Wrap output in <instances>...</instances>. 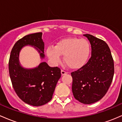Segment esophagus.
Segmentation results:
<instances>
[{"mask_svg": "<svg viewBox=\"0 0 122 122\" xmlns=\"http://www.w3.org/2000/svg\"><path fill=\"white\" fill-rule=\"evenodd\" d=\"M67 73H68L67 72L63 70H61V75H62V76H64V75L67 74Z\"/></svg>", "mask_w": 122, "mask_h": 122, "instance_id": "esophagus-1", "label": "esophagus"}]
</instances>
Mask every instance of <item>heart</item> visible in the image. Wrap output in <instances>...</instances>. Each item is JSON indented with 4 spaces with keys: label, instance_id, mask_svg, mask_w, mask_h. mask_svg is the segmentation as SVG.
Returning <instances> with one entry per match:
<instances>
[{
    "label": "heart",
    "instance_id": "1",
    "mask_svg": "<svg viewBox=\"0 0 122 122\" xmlns=\"http://www.w3.org/2000/svg\"><path fill=\"white\" fill-rule=\"evenodd\" d=\"M91 54V45L85 39L76 37L63 39L57 42L56 46H50L46 49V55L52 62L57 65L63 61L70 68L78 69L85 65Z\"/></svg>",
    "mask_w": 122,
    "mask_h": 122
}]
</instances>
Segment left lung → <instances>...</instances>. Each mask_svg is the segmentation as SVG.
Returning <instances> with one entry per match:
<instances>
[{"label": "left lung", "mask_w": 122, "mask_h": 122, "mask_svg": "<svg viewBox=\"0 0 122 122\" xmlns=\"http://www.w3.org/2000/svg\"><path fill=\"white\" fill-rule=\"evenodd\" d=\"M83 36L91 43L92 56L83 67L71 73L72 92L76 100L90 104L102 99L107 92L113 79L114 63L104 41L89 34Z\"/></svg>", "instance_id": "1"}]
</instances>
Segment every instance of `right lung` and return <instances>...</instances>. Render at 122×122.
I'll return each instance as SVG.
<instances>
[{
	"instance_id": "obj_1",
	"label": "right lung",
	"mask_w": 122,
	"mask_h": 122,
	"mask_svg": "<svg viewBox=\"0 0 122 122\" xmlns=\"http://www.w3.org/2000/svg\"><path fill=\"white\" fill-rule=\"evenodd\" d=\"M41 36V32L35 33L18 40L11 51L9 61L10 76L18 96L25 103L37 107L46 104L52 99L61 76V68L51 67L46 62L41 63L33 69H25L19 64V53L26 45L35 46L41 58L44 57Z\"/></svg>"
}]
</instances>
